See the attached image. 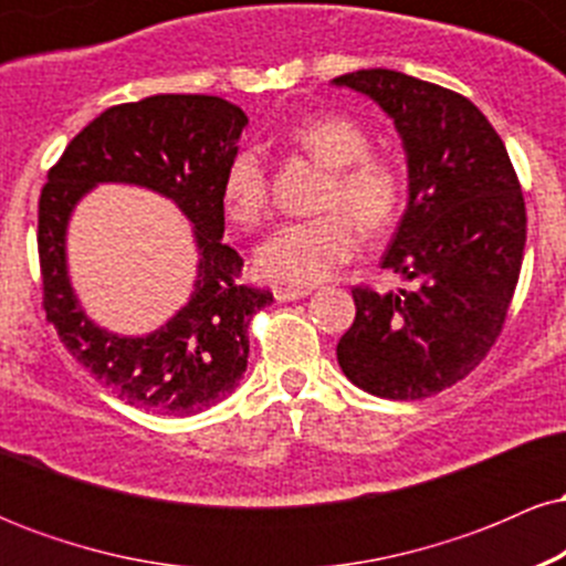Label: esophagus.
<instances>
[{
  "instance_id": "esophagus-1",
  "label": "esophagus",
  "mask_w": 566,
  "mask_h": 566,
  "mask_svg": "<svg viewBox=\"0 0 566 566\" xmlns=\"http://www.w3.org/2000/svg\"><path fill=\"white\" fill-rule=\"evenodd\" d=\"M311 295L308 287H274V297L279 303H287V301H301V297Z\"/></svg>"
}]
</instances>
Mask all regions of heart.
<instances>
[{"instance_id":"b5f03b06","label":"heart","mask_w":566,"mask_h":566,"mask_svg":"<svg viewBox=\"0 0 566 566\" xmlns=\"http://www.w3.org/2000/svg\"><path fill=\"white\" fill-rule=\"evenodd\" d=\"M287 140L311 159L333 170L324 191L327 216L290 220L276 226L258 244L255 265L261 276L290 287H311L333 276L359 250L361 229L378 233L399 218L405 205V175L394 161L373 157V140L348 116H314L290 129ZM223 207L239 226L258 223L269 210V170L258 148L233 154L223 175ZM340 209L355 219L350 221Z\"/></svg>"}]
</instances>
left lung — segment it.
<instances>
[{
    "label": "left lung",
    "mask_w": 566,
    "mask_h": 566,
    "mask_svg": "<svg viewBox=\"0 0 566 566\" xmlns=\"http://www.w3.org/2000/svg\"><path fill=\"white\" fill-rule=\"evenodd\" d=\"M394 119L409 199L386 255L415 290L354 287L337 365L361 391L409 401L463 380L495 346L522 271L527 212L495 127L469 97L391 69L333 80Z\"/></svg>",
    "instance_id": "left-lung-1"
}]
</instances>
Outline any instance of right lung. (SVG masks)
I'll return each mask as SVG.
<instances>
[{"instance_id":"1","label":"right lung","mask_w":566,"mask_h":566,"mask_svg":"<svg viewBox=\"0 0 566 566\" xmlns=\"http://www.w3.org/2000/svg\"><path fill=\"white\" fill-rule=\"evenodd\" d=\"M247 116L216 95H151L95 116L48 172L39 197L44 311L80 365L127 405L154 415H197L242 380L252 316L269 290L239 282L244 261L223 244V175ZM101 182L140 185L192 220L200 261L189 303L148 336H119L83 314L65 261L67 220Z\"/></svg>"}]
</instances>
